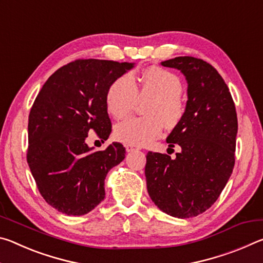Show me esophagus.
Returning a JSON list of instances; mask_svg holds the SVG:
<instances>
[{
  "mask_svg": "<svg viewBox=\"0 0 263 263\" xmlns=\"http://www.w3.org/2000/svg\"><path fill=\"white\" fill-rule=\"evenodd\" d=\"M125 148H126V152H133V151L137 149L135 146L132 145H125Z\"/></svg>",
  "mask_w": 263,
  "mask_h": 263,
  "instance_id": "obj_1",
  "label": "esophagus"
}]
</instances>
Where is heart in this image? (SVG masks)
<instances>
[{
  "label": "heart",
  "instance_id": "1",
  "mask_svg": "<svg viewBox=\"0 0 263 263\" xmlns=\"http://www.w3.org/2000/svg\"><path fill=\"white\" fill-rule=\"evenodd\" d=\"M182 82L167 69L151 67L142 75L139 84L131 74H124L110 84L106 106L116 118L130 115L139 100H151L146 105L147 117H131L115 126V138L132 146L149 145L161 136L163 123L174 127L184 115L181 99Z\"/></svg>",
  "mask_w": 263,
  "mask_h": 263
}]
</instances>
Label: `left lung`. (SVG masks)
<instances>
[{"label": "left lung", "mask_w": 263, "mask_h": 263, "mask_svg": "<svg viewBox=\"0 0 263 263\" xmlns=\"http://www.w3.org/2000/svg\"><path fill=\"white\" fill-rule=\"evenodd\" d=\"M181 70L188 83L183 118L167 138L181 153L148 152L145 176L147 191L160 210L176 218L196 217L219 197L234 167L238 118L229 87L206 61L176 57L162 61Z\"/></svg>", "instance_id": "obj_1"}]
</instances>
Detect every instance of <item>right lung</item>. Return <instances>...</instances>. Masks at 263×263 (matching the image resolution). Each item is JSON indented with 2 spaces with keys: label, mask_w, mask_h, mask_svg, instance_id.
<instances>
[{
  "label": "right lung",
  "mask_w": 263,
  "mask_h": 263,
  "mask_svg": "<svg viewBox=\"0 0 263 263\" xmlns=\"http://www.w3.org/2000/svg\"><path fill=\"white\" fill-rule=\"evenodd\" d=\"M133 65L75 60L55 70L35 97L29 115L26 159L39 193L59 212L82 216L99 205L105 197L106 174L125 158L119 142L95 152L86 138L90 130L102 140L109 138L106 92Z\"/></svg>",
  "instance_id": "1"
}]
</instances>
